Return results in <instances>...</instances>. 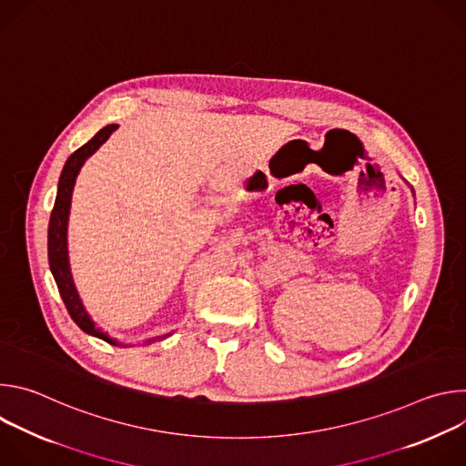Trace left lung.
Instances as JSON below:
<instances>
[{
  "mask_svg": "<svg viewBox=\"0 0 466 466\" xmlns=\"http://www.w3.org/2000/svg\"><path fill=\"white\" fill-rule=\"evenodd\" d=\"M411 191H413V187H411ZM413 195H415V193H413Z\"/></svg>",
  "mask_w": 466,
  "mask_h": 466,
  "instance_id": "left-lung-1",
  "label": "left lung"
}]
</instances>
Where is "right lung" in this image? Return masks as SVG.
Segmentation results:
<instances>
[{
	"label": "right lung",
	"instance_id": "right-lung-1",
	"mask_svg": "<svg viewBox=\"0 0 466 466\" xmlns=\"http://www.w3.org/2000/svg\"><path fill=\"white\" fill-rule=\"evenodd\" d=\"M117 128L116 123L103 127L97 135L86 142L83 147H79L68 160H66L60 178H58V187H56V198H55V207L49 218V228H47V258H49V269L51 275L56 282L58 293L68 308V313L76 320V324L86 331L88 336H94L97 339H103L110 345L116 347H127L125 343H119L116 338L108 336V331L101 329L92 315L86 311L79 291L76 288L72 269H70V256H68V221H70V208H72V195L76 187L77 175L85 162L110 138L112 132ZM171 334L149 338L144 341V345H151L155 341H160Z\"/></svg>",
	"mask_w": 466,
	"mask_h": 466
}]
</instances>
